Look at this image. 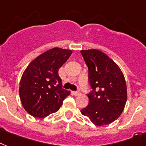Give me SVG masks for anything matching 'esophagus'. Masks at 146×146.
Listing matches in <instances>:
<instances>
[{
	"instance_id": "esophagus-1",
	"label": "esophagus",
	"mask_w": 146,
	"mask_h": 146,
	"mask_svg": "<svg viewBox=\"0 0 146 146\" xmlns=\"http://www.w3.org/2000/svg\"><path fill=\"white\" fill-rule=\"evenodd\" d=\"M73 94H74L75 96H78V95H80V94H81L80 91H74V92H73Z\"/></svg>"
}]
</instances>
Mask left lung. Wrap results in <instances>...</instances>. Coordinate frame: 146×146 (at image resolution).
I'll use <instances>...</instances> for the list:
<instances>
[{
  "instance_id": "left-lung-1",
  "label": "left lung",
  "mask_w": 146,
  "mask_h": 146,
  "mask_svg": "<svg viewBox=\"0 0 146 146\" xmlns=\"http://www.w3.org/2000/svg\"><path fill=\"white\" fill-rule=\"evenodd\" d=\"M88 67L90 85L93 91L88 94V105L81 110L98 126L110 124L123 113L127 100L125 78L116 63L98 49L81 50Z\"/></svg>"
}]
</instances>
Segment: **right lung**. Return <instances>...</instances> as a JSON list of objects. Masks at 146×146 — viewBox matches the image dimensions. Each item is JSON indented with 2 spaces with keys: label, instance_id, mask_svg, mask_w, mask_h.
Instances as JSON below:
<instances>
[{
  "label": "right lung",
  "instance_id": "obj_1",
  "mask_svg": "<svg viewBox=\"0 0 146 146\" xmlns=\"http://www.w3.org/2000/svg\"><path fill=\"white\" fill-rule=\"evenodd\" d=\"M72 51L55 47L33 60L23 72L19 93L25 110L37 118L57 112L70 91L62 89L58 69Z\"/></svg>",
  "mask_w": 146,
  "mask_h": 146
}]
</instances>
